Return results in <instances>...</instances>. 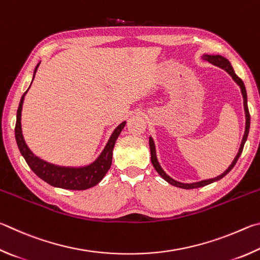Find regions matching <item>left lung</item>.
<instances>
[{
    "label": "left lung",
    "mask_w": 260,
    "mask_h": 260,
    "mask_svg": "<svg viewBox=\"0 0 260 260\" xmlns=\"http://www.w3.org/2000/svg\"><path fill=\"white\" fill-rule=\"evenodd\" d=\"M202 59L204 61H208L212 63V65L220 67L221 70L226 71L229 74L232 76V79L234 80V82L236 84L240 86L241 89V93H242V97H243V107H244V114H245V130H244V135H243V138H242V142H241L240 145V148H239V152L236 154V156L234 157L233 162L231 163V166L227 168V169L222 172L221 175L215 177V178H210V179H204L201 181H197V183H181V181L176 180L174 178H171L169 175H167V172L162 169V167L160 165V162L157 160V155H156V147H155V143H154V139L152 138V136H149V148H151V160H152V165L153 167L155 168V170L157 171V174L160 175L163 179L168 183L176 186V187H179V188H184V189H192V188H199V187H203V186H207L209 184H212L215 183V181L220 180L221 178H224V177L229 174V172L233 169V167L236 165V162H238L239 157L241 155V153L243 151V146L245 142H247V138H248V135H249V129H250V114H249V109H248V97H247V90H245V86L243 81L240 79V77L235 74V72L233 70V67H232L231 62L229 61V59L220 56V54H203Z\"/></svg>",
    "instance_id": "obj_1"
}]
</instances>
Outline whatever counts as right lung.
<instances>
[{
	"instance_id": "right-lung-1",
	"label": "right lung",
	"mask_w": 260,
	"mask_h": 260,
	"mask_svg": "<svg viewBox=\"0 0 260 260\" xmlns=\"http://www.w3.org/2000/svg\"><path fill=\"white\" fill-rule=\"evenodd\" d=\"M39 66L40 62L36 65L34 70L31 83H33V80ZM28 89H27V91H28ZM27 91L22 94L19 103V107H18L17 111L15 135L18 148H19L21 155L24 156L28 167L33 170L36 176L40 177V178L44 180L45 183L53 186V187L73 190H83L93 187V186L99 184L112 166L114 145H115L116 139L118 136H120L123 127H124L126 121H123L114 129L102 153L99 154L94 161L89 163V165L81 167H66L53 165V163H50L43 160V158L36 156L35 154L30 151L29 147L27 146L24 139V135H22L21 129V111Z\"/></svg>"
}]
</instances>
